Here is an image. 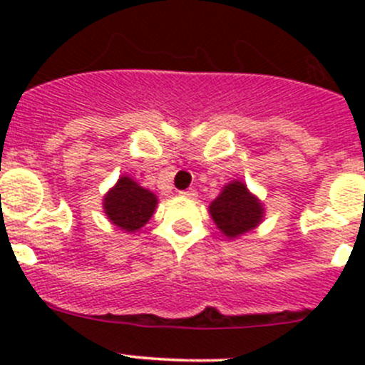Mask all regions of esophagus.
<instances>
[{
	"mask_svg": "<svg viewBox=\"0 0 365 365\" xmlns=\"http://www.w3.org/2000/svg\"><path fill=\"white\" fill-rule=\"evenodd\" d=\"M180 196L189 197V200H194V197H197V192L194 189H187V190H182V192H180Z\"/></svg>",
	"mask_w": 365,
	"mask_h": 365,
	"instance_id": "34e87169",
	"label": "esophagus"
}]
</instances>
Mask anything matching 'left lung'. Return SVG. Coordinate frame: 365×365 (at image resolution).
Wrapping results in <instances>:
<instances>
[{"mask_svg": "<svg viewBox=\"0 0 365 365\" xmlns=\"http://www.w3.org/2000/svg\"><path fill=\"white\" fill-rule=\"evenodd\" d=\"M208 213L224 237L237 240L263 222L264 205L242 180H231L210 203Z\"/></svg>", "mask_w": 365, "mask_h": 365, "instance_id": "obj_1", "label": "left lung"}]
</instances>
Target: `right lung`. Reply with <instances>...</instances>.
<instances>
[{"mask_svg":"<svg viewBox=\"0 0 365 365\" xmlns=\"http://www.w3.org/2000/svg\"><path fill=\"white\" fill-rule=\"evenodd\" d=\"M157 205L159 200L155 194L127 175L120 176L102 200L109 222L120 227L123 233H135L141 230L152 219Z\"/></svg>","mask_w":365,"mask_h":365,"instance_id":"right-lung-1","label":"right lung"}]
</instances>
